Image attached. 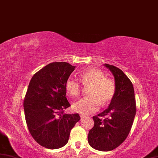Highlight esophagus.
Wrapping results in <instances>:
<instances>
[{
	"label": "esophagus",
	"mask_w": 158,
	"mask_h": 158,
	"mask_svg": "<svg viewBox=\"0 0 158 158\" xmlns=\"http://www.w3.org/2000/svg\"><path fill=\"white\" fill-rule=\"evenodd\" d=\"M84 118H85V116L83 115H80V120H84Z\"/></svg>",
	"instance_id": "obj_1"
}]
</instances>
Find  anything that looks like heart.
Returning a JSON list of instances; mask_svg holds the SVG:
<instances>
[{
    "label": "heart",
    "mask_w": 158,
    "mask_h": 158,
    "mask_svg": "<svg viewBox=\"0 0 158 158\" xmlns=\"http://www.w3.org/2000/svg\"><path fill=\"white\" fill-rule=\"evenodd\" d=\"M80 80L84 86H90L88 91L89 96L82 98L73 103L74 111L83 115L93 114L98 111L100 102L106 105L111 102L115 94V84L111 79L107 78L102 71L91 68L80 73ZM66 93L72 98L78 97L81 86L76 78H68L65 82Z\"/></svg>",
    "instance_id": "heart-1"
}]
</instances>
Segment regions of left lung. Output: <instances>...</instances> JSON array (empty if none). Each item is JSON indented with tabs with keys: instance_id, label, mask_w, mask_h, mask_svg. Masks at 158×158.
Masks as SVG:
<instances>
[{
	"instance_id": "1",
	"label": "left lung",
	"mask_w": 158,
	"mask_h": 158,
	"mask_svg": "<svg viewBox=\"0 0 158 158\" xmlns=\"http://www.w3.org/2000/svg\"><path fill=\"white\" fill-rule=\"evenodd\" d=\"M115 78V94L108 108L93 117L94 126L89 131L88 142L94 149L109 151L125 140L136 114L134 89L123 71L105 64ZM106 116L105 119L101 118Z\"/></svg>"
}]
</instances>
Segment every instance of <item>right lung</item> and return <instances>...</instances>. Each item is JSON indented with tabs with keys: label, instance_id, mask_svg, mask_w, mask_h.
<instances>
[{
	"label": "right lung",
	"instance_id": "1",
	"mask_svg": "<svg viewBox=\"0 0 158 158\" xmlns=\"http://www.w3.org/2000/svg\"><path fill=\"white\" fill-rule=\"evenodd\" d=\"M75 67L66 62H52L35 73L28 86L23 103L27 125L35 141L49 149L64 147L80 120L78 114L64 113L71 106L65 82Z\"/></svg>",
	"mask_w": 158,
	"mask_h": 158
}]
</instances>
